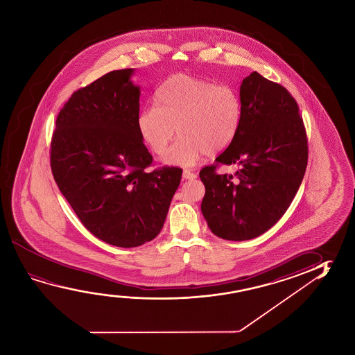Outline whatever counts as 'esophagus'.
<instances>
[{"mask_svg": "<svg viewBox=\"0 0 355 355\" xmlns=\"http://www.w3.org/2000/svg\"><path fill=\"white\" fill-rule=\"evenodd\" d=\"M194 178H197V175L196 173H193L191 171H183V180H194Z\"/></svg>", "mask_w": 355, "mask_h": 355, "instance_id": "1", "label": "esophagus"}]
</instances>
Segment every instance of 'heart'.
Here are the masks:
<instances>
[{"label":"heart","instance_id":"obj_1","mask_svg":"<svg viewBox=\"0 0 355 355\" xmlns=\"http://www.w3.org/2000/svg\"><path fill=\"white\" fill-rule=\"evenodd\" d=\"M156 106L141 110L137 130L156 155L172 166L192 167L204 155L215 156L227 150L238 134L243 104L230 85H218L188 74L169 76L155 95Z\"/></svg>","mask_w":355,"mask_h":355}]
</instances>
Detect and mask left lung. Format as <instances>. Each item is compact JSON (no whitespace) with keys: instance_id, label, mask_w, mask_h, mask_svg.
Here are the masks:
<instances>
[{"instance_id":"obj_1","label":"left lung","mask_w":355,"mask_h":355,"mask_svg":"<svg viewBox=\"0 0 355 355\" xmlns=\"http://www.w3.org/2000/svg\"><path fill=\"white\" fill-rule=\"evenodd\" d=\"M243 115L238 134L199 177L205 187L202 213L211 233L250 240L268 232L288 209L302 183L308 147L298 105L285 87L257 71L240 85ZM219 164H236L233 175H218Z\"/></svg>"}]
</instances>
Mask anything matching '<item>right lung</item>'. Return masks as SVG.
I'll return each instance as SVG.
<instances>
[{
    "label": "right lung",
    "mask_w": 355,
    "mask_h": 355,
    "mask_svg": "<svg viewBox=\"0 0 355 355\" xmlns=\"http://www.w3.org/2000/svg\"><path fill=\"white\" fill-rule=\"evenodd\" d=\"M135 69L114 70L76 90L59 112L51 167L83 225L119 248L161 233L182 169L147 171L151 153L137 130L140 87Z\"/></svg>",
    "instance_id": "obj_1"
}]
</instances>
